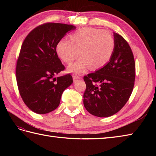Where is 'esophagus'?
I'll return each mask as SVG.
<instances>
[{
    "mask_svg": "<svg viewBox=\"0 0 156 156\" xmlns=\"http://www.w3.org/2000/svg\"><path fill=\"white\" fill-rule=\"evenodd\" d=\"M72 77H73V80H74V81L78 80H80V76H78V75H76V74H73Z\"/></svg>",
    "mask_w": 156,
    "mask_h": 156,
    "instance_id": "34e87169",
    "label": "esophagus"
}]
</instances>
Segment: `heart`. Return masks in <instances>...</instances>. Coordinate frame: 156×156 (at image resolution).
I'll return each mask as SVG.
<instances>
[{
  "instance_id": "1",
  "label": "heart",
  "mask_w": 156,
  "mask_h": 156,
  "mask_svg": "<svg viewBox=\"0 0 156 156\" xmlns=\"http://www.w3.org/2000/svg\"><path fill=\"white\" fill-rule=\"evenodd\" d=\"M115 48L113 37L109 33L94 27H82L69 36V40L63 39L56 47L57 54L68 64L81 56L77 62L69 66V72L81 73L87 67L100 69L111 60Z\"/></svg>"
}]
</instances>
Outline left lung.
<instances>
[{"mask_svg": "<svg viewBox=\"0 0 156 156\" xmlns=\"http://www.w3.org/2000/svg\"><path fill=\"white\" fill-rule=\"evenodd\" d=\"M115 48L111 60L104 67L84 76L85 108L92 115L108 117L124 107L133 91L135 64L127 41L114 33Z\"/></svg>", "mask_w": 156, "mask_h": 156, "instance_id": "8db88e82", "label": "left lung"}]
</instances>
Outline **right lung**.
I'll list each match as a JSON object with an SVG mask.
<instances>
[{
    "label": "right lung",
    "mask_w": 156,
    "mask_h": 156,
    "mask_svg": "<svg viewBox=\"0 0 156 156\" xmlns=\"http://www.w3.org/2000/svg\"><path fill=\"white\" fill-rule=\"evenodd\" d=\"M76 27L47 23L29 33L23 41L16 66L20 95L28 108L37 114L57 108L63 92L73 82L70 74L55 78L64 66L56 47L68 31Z\"/></svg>",
    "instance_id": "1"
}]
</instances>
